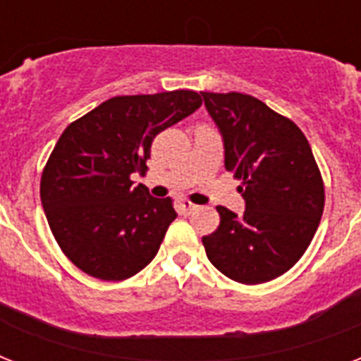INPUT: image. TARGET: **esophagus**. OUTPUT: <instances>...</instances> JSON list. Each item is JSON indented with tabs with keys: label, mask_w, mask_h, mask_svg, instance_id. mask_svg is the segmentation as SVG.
Listing matches in <instances>:
<instances>
[{
	"label": "esophagus",
	"mask_w": 361,
	"mask_h": 361,
	"mask_svg": "<svg viewBox=\"0 0 361 361\" xmlns=\"http://www.w3.org/2000/svg\"><path fill=\"white\" fill-rule=\"evenodd\" d=\"M180 209L183 212V214H191V212H195V209H197V206L183 198V200H180Z\"/></svg>",
	"instance_id": "1"
}]
</instances>
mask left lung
<instances>
[{"mask_svg":"<svg viewBox=\"0 0 361 361\" xmlns=\"http://www.w3.org/2000/svg\"><path fill=\"white\" fill-rule=\"evenodd\" d=\"M225 142V166L241 180L243 215L217 206V231L202 238L228 279L260 285L302 258L324 212V181L302 129L245 93L202 92Z\"/></svg>","mask_w":361,"mask_h":361,"instance_id":"8db88e82","label":"left lung"}]
</instances>
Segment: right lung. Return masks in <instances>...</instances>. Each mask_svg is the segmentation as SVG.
<instances>
[{
  "mask_svg": "<svg viewBox=\"0 0 361 361\" xmlns=\"http://www.w3.org/2000/svg\"><path fill=\"white\" fill-rule=\"evenodd\" d=\"M191 90L121 95L63 130L41 176V202L65 257L103 281L136 275L157 255L176 219L172 198H153L130 180L147 170L153 138L192 114Z\"/></svg>",
  "mask_w": 361,
  "mask_h": 361,
  "instance_id": "1",
  "label": "right lung"
}]
</instances>
